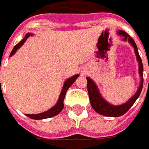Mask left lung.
Masks as SVG:
<instances>
[{
	"instance_id": "left-lung-1",
	"label": "left lung",
	"mask_w": 149,
	"mask_h": 149,
	"mask_svg": "<svg viewBox=\"0 0 149 149\" xmlns=\"http://www.w3.org/2000/svg\"><path fill=\"white\" fill-rule=\"evenodd\" d=\"M117 33H118V35L123 37L122 40L128 41L129 44H131V45L134 49L135 54H136V60L138 61V65H139V75H140V77H141V82H140V85H139V88H138L136 93L125 103L120 104V105L111 104L104 100L103 97L101 96L100 91L98 89V87H97V84H95V82L91 78L86 77L88 82V97H89L91 105L93 107V109L100 115L105 116H111V117L120 116L124 115L125 113L128 112V109L132 106V104L135 103V101L136 100V99L140 96L141 91H142V88H143V83H144V78H143L144 68H143V64H142L141 56H140L139 52H138L137 46L136 45L133 39L128 33H126L125 32L122 30H119L117 32Z\"/></svg>"
}]
</instances>
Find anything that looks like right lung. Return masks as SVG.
Listing matches in <instances>:
<instances>
[{
  "label": "right lung",
  "instance_id": "add662e5",
  "mask_svg": "<svg viewBox=\"0 0 149 149\" xmlns=\"http://www.w3.org/2000/svg\"><path fill=\"white\" fill-rule=\"evenodd\" d=\"M30 36H33V34L30 33H29L26 34L25 37L23 38V40H21V41L18 43L17 45L14 46V48L12 50V52L11 53H10V56H12L13 55H14L15 52L17 51V49H20L21 46L23 45V44L26 41V40L30 37ZM78 77H79V74H76L74 75V76L71 77L70 78L67 79V80L65 81L57 102H56V104L53 107H52L50 109L47 110L46 112H41V113H38V114H25V115L27 116L28 117H29V118L31 119H33V120H43V119L50 118V117L55 116H56L57 114H59V113L62 111L63 108H64V99H65L66 92H67V90L68 89V88L70 87L72 84L74 83L75 81L77 79Z\"/></svg>",
  "mask_w": 149,
  "mask_h": 149
}]
</instances>
